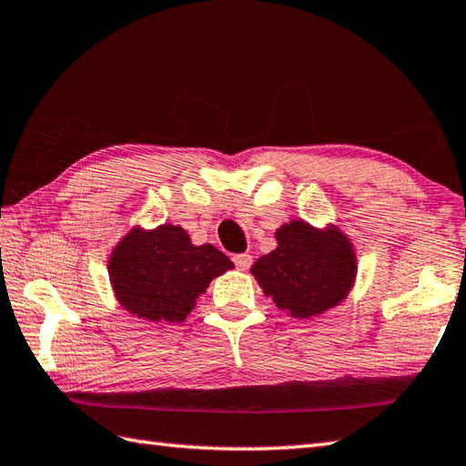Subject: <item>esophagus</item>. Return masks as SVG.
<instances>
[{
  "label": "esophagus",
  "instance_id": "1",
  "mask_svg": "<svg viewBox=\"0 0 466 466\" xmlns=\"http://www.w3.org/2000/svg\"><path fill=\"white\" fill-rule=\"evenodd\" d=\"M233 263L239 269H249L251 268V263H253V258L249 256V253H235L233 256Z\"/></svg>",
  "mask_w": 466,
  "mask_h": 466
}]
</instances>
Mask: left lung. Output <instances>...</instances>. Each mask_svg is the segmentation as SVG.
<instances>
[{
	"mask_svg": "<svg viewBox=\"0 0 466 466\" xmlns=\"http://www.w3.org/2000/svg\"><path fill=\"white\" fill-rule=\"evenodd\" d=\"M278 249L253 263L266 296L296 319H310L339 304L355 279V256L339 231L320 233L292 221L278 229Z\"/></svg>",
	"mask_w": 466,
	"mask_h": 466,
	"instance_id": "8db88e82",
	"label": "left lung"
}]
</instances>
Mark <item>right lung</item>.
Masks as SVG:
<instances>
[{"label": "right lung", "instance_id": "1", "mask_svg": "<svg viewBox=\"0 0 466 466\" xmlns=\"http://www.w3.org/2000/svg\"><path fill=\"white\" fill-rule=\"evenodd\" d=\"M233 261L213 245L190 243L187 231L162 225L131 231L109 261V276L124 309L147 320L182 322L208 282Z\"/></svg>", "mask_w": 466, "mask_h": 466}]
</instances>
